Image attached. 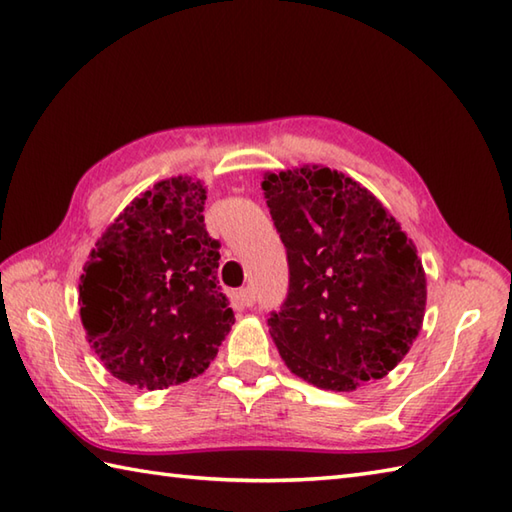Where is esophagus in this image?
<instances>
[{
    "label": "esophagus",
    "mask_w": 512,
    "mask_h": 512,
    "mask_svg": "<svg viewBox=\"0 0 512 512\" xmlns=\"http://www.w3.org/2000/svg\"><path fill=\"white\" fill-rule=\"evenodd\" d=\"M237 299L242 301V306L250 308L255 303V290L253 288H242V290L237 292Z\"/></svg>",
    "instance_id": "esophagus-1"
}]
</instances>
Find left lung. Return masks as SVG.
<instances>
[{"label":"left lung","mask_w":512,"mask_h":512,"mask_svg":"<svg viewBox=\"0 0 512 512\" xmlns=\"http://www.w3.org/2000/svg\"><path fill=\"white\" fill-rule=\"evenodd\" d=\"M262 189L288 257V295L268 328L290 372L332 391L387 376L416 341L427 306L416 246L339 171L266 173Z\"/></svg>","instance_id":"obj_1"}]
</instances>
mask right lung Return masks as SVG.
Masks as SVG:
<instances>
[{
    "label": "right lung",
    "mask_w": 512,
    "mask_h": 512,
    "mask_svg": "<svg viewBox=\"0 0 512 512\" xmlns=\"http://www.w3.org/2000/svg\"><path fill=\"white\" fill-rule=\"evenodd\" d=\"M204 200L200 180L154 184L107 226L83 268V328L127 385L154 391L202 374L235 323Z\"/></svg>",
    "instance_id": "add662e5"
}]
</instances>
